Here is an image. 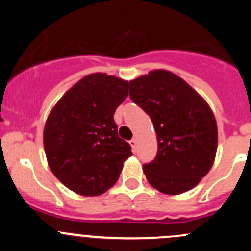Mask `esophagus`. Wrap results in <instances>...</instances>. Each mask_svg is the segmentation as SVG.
Returning <instances> with one entry per match:
<instances>
[{
  "label": "esophagus",
  "instance_id": "esophagus-1",
  "mask_svg": "<svg viewBox=\"0 0 251 251\" xmlns=\"http://www.w3.org/2000/svg\"><path fill=\"white\" fill-rule=\"evenodd\" d=\"M129 143H130V146H132L133 151H136V148H137V139H136V138L130 139V141H129Z\"/></svg>",
  "mask_w": 251,
  "mask_h": 251
}]
</instances>
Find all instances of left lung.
Wrapping results in <instances>:
<instances>
[{
	"instance_id": "1",
	"label": "left lung",
	"mask_w": 251,
	"mask_h": 251,
	"mask_svg": "<svg viewBox=\"0 0 251 251\" xmlns=\"http://www.w3.org/2000/svg\"><path fill=\"white\" fill-rule=\"evenodd\" d=\"M129 97L150 115L158 151L143 165L148 182L158 191L178 195L207 175L217 148V126L205 100L181 77L153 70L129 81Z\"/></svg>"
}]
</instances>
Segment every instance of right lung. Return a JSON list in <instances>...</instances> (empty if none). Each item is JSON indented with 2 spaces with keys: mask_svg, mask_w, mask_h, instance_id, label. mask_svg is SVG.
I'll list each match as a JSON object with an SVG mask.
<instances>
[{
  "mask_svg": "<svg viewBox=\"0 0 251 251\" xmlns=\"http://www.w3.org/2000/svg\"><path fill=\"white\" fill-rule=\"evenodd\" d=\"M128 95V81L95 73L83 77L51 110L44 147L52 174L83 196L104 194L118 181L130 146L118 136L115 109Z\"/></svg>",
  "mask_w": 251,
  "mask_h": 251,
  "instance_id": "add662e5",
  "label": "right lung"
}]
</instances>
